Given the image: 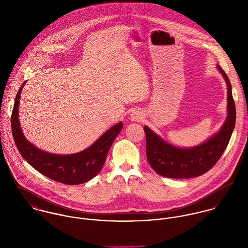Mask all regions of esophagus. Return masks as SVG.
<instances>
[{
    "label": "esophagus",
    "instance_id": "1",
    "mask_svg": "<svg viewBox=\"0 0 248 248\" xmlns=\"http://www.w3.org/2000/svg\"><path fill=\"white\" fill-rule=\"evenodd\" d=\"M130 119L133 121H139L141 119V113L140 110H134L131 115H130Z\"/></svg>",
    "mask_w": 248,
    "mask_h": 248
}]
</instances>
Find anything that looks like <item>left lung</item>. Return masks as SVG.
Listing matches in <instances>:
<instances>
[{"label": "left lung", "instance_id": "8db88e82", "mask_svg": "<svg viewBox=\"0 0 248 248\" xmlns=\"http://www.w3.org/2000/svg\"><path fill=\"white\" fill-rule=\"evenodd\" d=\"M217 68L227 86V116L217 134L195 147L180 148L144 126L147 159L158 175L170 178L200 177L212 168L226 149L235 128L236 107L228 76L218 65Z\"/></svg>", "mask_w": 248, "mask_h": 248}]
</instances>
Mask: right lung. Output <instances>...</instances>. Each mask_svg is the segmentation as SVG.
<instances>
[{
  "mask_svg": "<svg viewBox=\"0 0 248 248\" xmlns=\"http://www.w3.org/2000/svg\"><path fill=\"white\" fill-rule=\"evenodd\" d=\"M26 83L17 93L11 115L12 136L24 159L42 175L64 184L77 185L93 178L101 171L112 142L122 130V122L113 125L93 144L79 153L57 155L45 152L26 139L20 126L19 104Z\"/></svg>",
  "mask_w": 248,
  "mask_h": 248,
  "instance_id": "right-lung-1",
  "label": "right lung"
}]
</instances>
